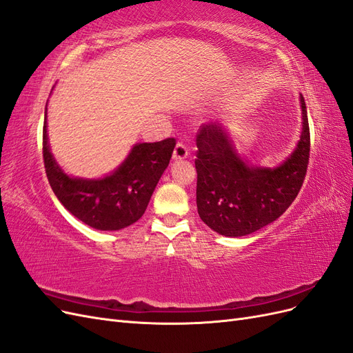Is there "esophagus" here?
<instances>
[{
  "label": "esophagus",
  "instance_id": "esophagus-1",
  "mask_svg": "<svg viewBox=\"0 0 353 353\" xmlns=\"http://www.w3.org/2000/svg\"><path fill=\"white\" fill-rule=\"evenodd\" d=\"M187 156H188V147L183 143H178L175 145V150H174V159L181 160V159H185Z\"/></svg>",
  "mask_w": 353,
  "mask_h": 353
}]
</instances>
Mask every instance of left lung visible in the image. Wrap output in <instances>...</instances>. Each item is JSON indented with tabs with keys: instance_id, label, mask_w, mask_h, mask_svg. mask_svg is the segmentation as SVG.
<instances>
[{
	"instance_id": "left-lung-1",
	"label": "left lung",
	"mask_w": 353,
	"mask_h": 353,
	"mask_svg": "<svg viewBox=\"0 0 353 353\" xmlns=\"http://www.w3.org/2000/svg\"><path fill=\"white\" fill-rule=\"evenodd\" d=\"M302 134L294 152L274 169L237 154L221 123L201 125L197 144V212L209 228L243 237L280 218L302 188L311 152L306 104L301 95Z\"/></svg>"
}]
</instances>
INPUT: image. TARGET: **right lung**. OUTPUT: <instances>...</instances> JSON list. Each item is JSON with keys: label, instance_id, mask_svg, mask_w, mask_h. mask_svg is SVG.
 Listing matches in <instances>:
<instances>
[{"label": "right lung", "instance_id": "obj_1", "mask_svg": "<svg viewBox=\"0 0 353 353\" xmlns=\"http://www.w3.org/2000/svg\"><path fill=\"white\" fill-rule=\"evenodd\" d=\"M175 144V138L135 144L113 174L99 179L73 178L63 172L50 152L44 116L42 156L48 183L74 218L100 231L122 230L143 216Z\"/></svg>", "mask_w": 353, "mask_h": 353}]
</instances>
